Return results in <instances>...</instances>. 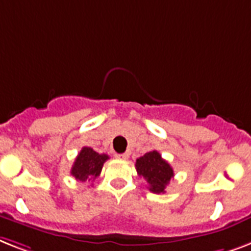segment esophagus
<instances>
[{"instance_id":"1","label":"esophagus","mask_w":251,"mask_h":251,"mask_svg":"<svg viewBox=\"0 0 251 251\" xmlns=\"http://www.w3.org/2000/svg\"><path fill=\"white\" fill-rule=\"evenodd\" d=\"M116 158H119V160H127V158H129V154L127 153L116 154Z\"/></svg>"}]
</instances>
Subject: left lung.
<instances>
[{"mask_svg":"<svg viewBox=\"0 0 251 251\" xmlns=\"http://www.w3.org/2000/svg\"><path fill=\"white\" fill-rule=\"evenodd\" d=\"M136 172L150 184V191L153 193H164L170 179L174 176V170L168 161L161 157L157 151H151L139 157L135 162Z\"/></svg>","mask_w":251,"mask_h":251,"instance_id":"1","label":"left lung"}]
</instances>
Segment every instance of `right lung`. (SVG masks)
Instances as JSON below:
<instances>
[{"mask_svg": "<svg viewBox=\"0 0 251 251\" xmlns=\"http://www.w3.org/2000/svg\"><path fill=\"white\" fill-rule=\"evenodd\" d=\"M108 158V154L98 153L90 147H83L75 160L71 174L81 182L94 180L100 175L103 164Z\"/></svg>", "mask_w": 251, "mask_h": 251, "instance_id": "add662e5", "label": "right lung"}]
</instances>
